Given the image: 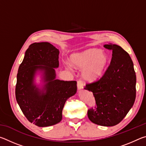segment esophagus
<instances>
[{
	"label": "esophagus",
	"mask_w": 146,
	"mask_h": 146,
	"mask_svg": "<svg viewBox=\"0 0 146 146\" xmlns=\"http://www.w3.org/2000/svg\"><path fill=\"white\" fill-rule=\"evenodd\" d=\"M77 88L78 90H82L84 88V85L82 82H81L80 80H78L77 82Z\"/></svg>",
	"instance_id": "34e87169"
}]
</instances>
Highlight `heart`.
<instances>
[{
  "mask_svg": "<svg viewBox=\"0 0 146 146\" xmlns=\"http://www.w3.org/2000/svg\"><path fill=\"white\" fill-rule=\"evenodd\" d=\"M71 62L74 68L82 69L81 76L84 80L93 82L102 77L107 67L109 57L106 53L96 48L86 49L71 56ZM71 68V65H68Z\"/></svg>",
  "mask_w": 146,
  "mask_h": 146,
  "instance_id": "obj_1",
  "label": "heart"
}]
</instances>
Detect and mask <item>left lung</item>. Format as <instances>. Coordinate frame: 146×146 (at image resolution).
Wrapping results in <instances>:
<instances>
[{
	"label": "left lung",
	"instance_id": "8db88e82",
	"mask_svg": "<svg viewBox=\"0 0 146 146\" xmlns=\"http://www.w3.org/2000/svg\"><path fill=\"white\" fill-rule=\"evenodd\" d=\"M104 46L112 50L111 61L102 77L84 88L93 93L97 104L88 110V117L95 124L113 126L123 119L134 104L137 78L126 51L116 44Z\"/></svg>",
	"mask_w": 146,
	"mask_h": 146
}]
</instances>
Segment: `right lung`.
<instances>
[{
  "label": "right lung",
  "instance_id": "add662e5",
  "mask_svg": "<svg viewBox=\"0 0 146 146\" xmlns=\"http://www.w3.org/2000/svg\"><path fill=\"white\" fill-rule=\"evenodd\" d=\"M58 55V49L50 43H33L26 50L19 68L17 102L27 119L38 127L60 122L66 101L76 93V81L56 78ZM38 74L40 85L35 82Z\"/></svg>",
  "mask_w": 146,
  "mask_h": 146
}]
</instances>
